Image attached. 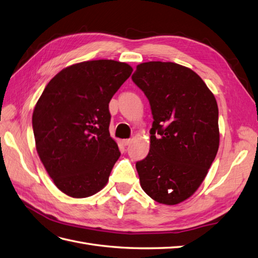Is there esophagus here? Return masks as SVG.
I'll list each match as a JSON object with an SVG mask.
<instances>
[{"label": "esophagus", "mask_w": 258, "mask_h": 258, "mask_svg": "<svg viewBox=\"0 0 258 258\" xmlns=\"http://www.w3.org/2000/svg\"><path fill=\"white\" fill-rule=\"evenodd\" d=\"M131 142H132V140H131V139H124V140H122V144H123L124 146H128V145H130V144H131Z\"/></svg>", "instance_id": "obj_1"}]
</instances>
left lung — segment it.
<instances>
[{
    "mask_svg": "<svg viewBox=\"0 0 258 258\" xmlns=\"http://www.w3.org/2000/svg\"><path fill=\"white\" fill-rule=\"evenodd\" d=\"M131 79L154 118L150 152L136 163L140 184L159 204L177 205L198 189L215 159L216 100L198 74L173 62H144Z\"/></svg>",
    "mask_w": 258,
    "mask_h": 258,
    "instance_id": "8db88e82",
    "label": "left lung"
}]
</instances>
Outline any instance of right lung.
<instances>
[{
    "label": "right lung",
    "mask_w": 258,
    "mask_h": 258,
    "mask_svg": "<svg viewBox=\"0 0 258 258\" xmlns=\"http://www.w3.org/2000/svg\"><path fill=\"white\" fill-rule=\"evenodd\" d=\"M132 68L114 60L68 67L46 86L32 116L41 161L58 188L73 198L101 190L119 158L108 103Z\"/></svg>",
    "instance_id": "1"
}]
</instances>
